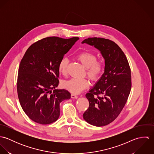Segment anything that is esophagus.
<instances>
[{
  "instance_id": "obj_1",
  "label": "esophagus",
  "mask_w": 154,
  "mask_h": 154,
  "mask_svg": "<svg viewBox=\"0 0 154 154\" xmlns=\"http://www.w3.org/2000/svg\"><path fill=\"white\" fill-rule=\"evenodd\" d=\"M71 98H78V96L75 95V94H71Z\"/></svg>"
}]
</instances>
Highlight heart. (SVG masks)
I'll return each instance as SVG.
<instances>
[{"label": "heart", "instance_id": "obj_1", "mask_svg": "<svg viewBox=\"0 0 154 154\" xmlns=\"http://www.w3.org/2000/svg\"><path fill=\"white\" fill-rule=\"evenodd\" d=\"M77 59L87 69L88 76L94 81L97 80L104 70V63L101 60L97 59L96 55L89 51H84L78 54ZM69 65V59L64 57L59 63V71L63 75L67 73ZM62 86L72 93L79 94L89 86V82L87 79L71 78L62 82Z\"/></svg>", "mask_w": 154, "mask_h": 154}]
</instances>
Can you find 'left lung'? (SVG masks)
<instances>
[{
	"mask_svg": "<svg viewBox=\"0 0 154 154\" xmlns=\"http://www.w3.org/2000/svg\"><path fill=\"white\" fill-rule=\"evenodd\" d=\"M82 43L94 46L105 60L104 73L86 94L89 106L83 117L93 126H106L118 117L127 102L132 87L131 68L126 55L114 42L93 37Z\"/></svg>",
	"mask_w": 154,
	"mask_h": 154,
	"instance_id": "8db88e82",
	"label": "left lung"
}]
</instances>
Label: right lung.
<instances>
[{
	"label": "right lung",
	"mask_w": 154,
	"mask_h": 154,
	"mask_svg": "<svg viewBox=\"0 0 154 154\" xmlns=\"http://www.w3.org/2000/svg\"><path fill=\"white\" fill-rule=\"evenodd\" d=\"M78 40L46 37L26 51L19 67L17 92L22 109L32 121L41 125L56 122L60 116V103L70 99L67 90L56 89L59 82L58 66Z\"/></svg>",
	"instance_id": "obj_1"
}]
</instances>
